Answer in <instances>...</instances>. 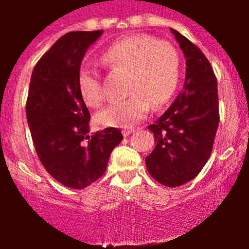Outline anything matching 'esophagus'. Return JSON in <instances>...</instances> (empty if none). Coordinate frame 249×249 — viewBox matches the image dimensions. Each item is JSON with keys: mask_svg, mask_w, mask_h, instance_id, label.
Here are the masks:
<instances>
[{"mask_svg": "<svg viewBox=\"0 0 249 249\" xmlns=\"http://www.w3.org/2000/svg\"><path fill=\"white\" fill-rule=\"evenodd\" d=\"M134 132H136V129L134 128H128V129H124V130H123V134H124V137H128Z\"/></svg>", "mask_w": 249, "mask_h": 249, "instance_id": "obj_1", "label": "esophagus"}]
</instances>
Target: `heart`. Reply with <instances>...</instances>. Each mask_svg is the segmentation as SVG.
<instances>
[{
	"label": "heart",
	"instance_id": "b5f03b06",
	"mask_svg": "<svg viewBox=\"0 0 249 249\" xmlns=\"http://www.w3.org/2000/svg\"><path fill=\"white\" fill-rule=\"evenodd\" d=\"M101 60L111 71L126 73L125 94H129L126 99L98 113L101 125L129 128L146 117L151 105H165L177 89L181 64L177 50L169 42L142 35L124 37L111 45ZM77 88L86 106L97 108L103 105L105 94L94 70L80 68Z\"/></svg>",
	"mask_w": 249,
	"mask_h": 249
}]
</instances>
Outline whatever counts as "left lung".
<instances>
[{
	"label": "left lung",
	"instance_id": "obj_1",
	"mask_svg": "<svg viewBox=\"0 0 249 249\" xmlns=\"http://www.w3.org/2000/svg\"><path fill=\"white\" fill-rule=\"evenodd\" d=\"M170 31L185 55V84L163 116L148 125L156 146L146 158V166L161 185L177 187L196 177L208 161L220 113L212 66L191 41Z\"/></svg>",
	"mask_w": 249,
	"mask_h": 249
}]
</instances>
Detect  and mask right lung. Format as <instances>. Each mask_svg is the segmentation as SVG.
Returning a JSON list of instances; mask_svg holds the SVG:
<instances>
[{
  "label": "right lung",
  "mask_w": 249,
  "mask_h": 249,
  "mask_svg": "<svg viewBox=\"0 0 249 249\" xmlns=\"http://www.w3.org/2000/svg\"><path fill=\"white\" fill-rule=\"evenodd\" d=\"M102 33H66L37 62L29 83L25 111L38 159L70 189H84L102 177L123 141L117 128L89 136L90 113L77 88L84 55Z\"/></svg>",
  "instance_id": "1"
}]
</instances>
